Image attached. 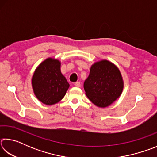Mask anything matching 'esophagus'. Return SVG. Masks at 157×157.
<instances>
[{"label":"esophagus","mask_w":157,"mask_h":157,"mask_svg":"<svg viewBox=\"0 0 157 157\" xmlns=\"http://www.w3.org/2000/svg\"><path fill=\"white\" fill-rule=\"evenodd\" d=\"M74 85H75L76 87H80L81 84H80V82H75V83H74Z\"/></svg>","instance_id":"34e87169"}]
</instances>
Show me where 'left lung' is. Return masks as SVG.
<instances>
[{
  "label": "left lung",
  "mask_w": 157,
  "mask_h": 157,
  "mask_svg": "<svg viewBox=\"0 0 157 157\" xmlns=\"http://www.w3.org/2000/svg\"><path fill=\"white\" fill-rule=\"evenodd\" d=\"M124 87L123 77L118 68L109 61L94 63L84 83L86 96L98 107L111 105L121 96Z\"/></svg>",
  "instance_id": "8db88e82"
}]
</instances>
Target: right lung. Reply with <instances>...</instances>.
<instances>
[{
    "label": "right lung",
    "mask_w": 157,
    "mask_h": 157,
    "mask_svg": "<svg viewBox=\"0 0 157 157\" xmlns=\"http://www.w3.org/2000/svg\"><path fill=\"white\" fill-rule=\"evenodd\" d=\"M61 62L54 58H47L34 71L32 86L37 99L46 105L59 102L68 89V82L61 72Z\"/></svg>",
    "instance_id": "1"
}]
</instances>
